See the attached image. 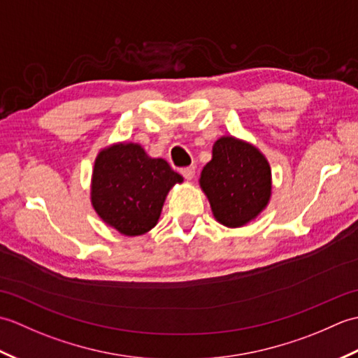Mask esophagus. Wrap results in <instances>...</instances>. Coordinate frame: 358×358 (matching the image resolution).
Instances as JSON below:
<instances>
[{"label": "esophagus", "mask_w": 358, "mask_h": 358, "mask_svg": "<svg viewBox=\"0 0 358 358\" xmlns=\"http://www.w3.org/2000/svg\"><path fill=\"white\" fill-rule=\"evenodd\" d=\"M181 175H183V177H185L186 180L191 181V180L194 178V175H195V167H194V166L185 167V169H181Z\"/></svg>", "instance_id": "obj_1"}]
</instances>
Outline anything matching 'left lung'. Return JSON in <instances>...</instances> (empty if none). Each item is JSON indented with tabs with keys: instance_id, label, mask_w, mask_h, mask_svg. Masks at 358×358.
I'll list each match as a JSON object with an SVG mask.
<instances>
[{
	"instance_id": "left-lung-1",
	"label": "left lung",
	"mask_w": 358,
	"mask_h": 358,
	"mask_svg": "<svg viewBox=\"0 0 358 358\" xmlns=\"http://www.w3.org/2000/svg\"><path fill=\"white\" fill-rule=\"evenodd\" d=\"M199 183L212 215L226 227L246 226L268 208L272 196L268 158L252 143L234 135H223L214 143Z\"/></svg>"
}]
</instances>
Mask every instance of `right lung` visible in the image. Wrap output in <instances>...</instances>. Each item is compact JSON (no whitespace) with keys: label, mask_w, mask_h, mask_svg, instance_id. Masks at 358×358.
<instances>
[{"label":"right lung","mask_w":358,"mask_h":358,"mask_svg":"<svg viewBox=\"0 0 358 358\" xmlns=\"http://www.w3.org/2000/svg\"><path fill=\"white\" fill-rule=\"evenodd\" d=\"M183 177L163 158H152L138 143L118 141L95 158L90 203L103 222L126 237L154 229L166 196Z\"/></svg>","instance_id":"add662e5"}]
</instances>
